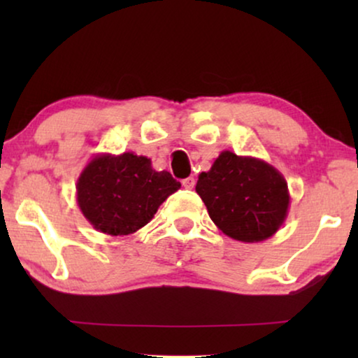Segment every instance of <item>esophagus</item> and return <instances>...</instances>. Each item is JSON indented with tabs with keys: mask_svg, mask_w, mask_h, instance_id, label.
Wrapping results in <instances>:
<instances>
[{
	"mask_svg": "<svg viewBox=\"0 0 358 358\" xmlns=\"http://www.w3.org/2000/svg\"><path fill=\"white\" fill-rule=\"evenodd\" d=\"M182 185L185 189H194V185H195V179L194 178H187V179H184L182 180Z\"/></svg>",
	"mask_w": 358,
	"mask_h": 358,
	"instance_id": "34e87169",
	"label": "esophagus"
}]
</instances>
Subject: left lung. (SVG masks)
<instances>
[{"label": "left lung", "mask_w": 358, "mask_h": 358, "mask_svg": "<svg viewBox=\"0 0 358 358\" xmlns=\"http://www.w3.org/2000/svg\"><path fill=\"white\" fill-rule=\"evenodd\" d=\"M195 190L218 229L243 243L273 236L290 205L287 180L273 166L228 150L199 174Z\"/></svg>", "instance_id": "1"}]
</instances>
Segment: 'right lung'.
<instances>
[{
    "label": "right lung",
    "mask_w": 358,
    "mask_h": 358,
    "mask_svg": "<svg viewBox=\"0 0 358 358\" xmlns=\"http://www.w3.org/2000/svg\"><path fill=\"white\" fill-rule=\"evenodd\" d=\"M179 187L168 171H155L146 156L101 153L78 178L76 202L97 231L127 236L150 223Z\"/></svg>",
    "instance_id": "obj_1"
}]
</instances>
